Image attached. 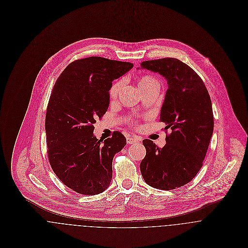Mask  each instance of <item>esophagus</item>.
Masks as SVG:
<instances>
[{
	"label": "esophagus",
	"instance_id": "obj_1",
	"mask_svg": "<svg viewBox=\"0 0 248 248\" xmlns=\"http://www.w3.org/2000/svg\"><path fill=\"white\" fill-rule=\"evenodd\" d=\"M140 141V139L135 136H128L127 137V142L128 144H134L136 142Z\"/></svg>",
	"mask_w": 248,
	"mask_h": 248
}]
</instances>
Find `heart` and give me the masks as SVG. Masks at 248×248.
<instances>
[{
	"label": "heart",
	"instance_id": "heart-1",
	"mask_svg": "<svg viewBox=\"0 0 248 248\" xmlns=\"http://www.w3.org/2000/svg\"><path fill=\"white\" fill-rule=\"evenodd\" d=\"M153 84H158V82L155 78H153L151 76H143L139 81V87H140V90L141 89H145V88H147V87H149V86H151ZM122 87H123V81L122 80L115 82L110 87V89H109V96H110L111 99H114V98L117 97V95L119 94L120 91L122 90Z\"/></svg>",
	"mask_w": 248,
	"mask_h": 248
}]
</instances>
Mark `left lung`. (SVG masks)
<instances>
[{
    "mask_svg": "<svg viewBox=\"0 0 248 248\" xmlns=\"http://www.w3.org/2000/svg\"><path fill=\"white\" fill-rule=\"evenodd\" d=\"M163 76L168 90L160 109L164 130H171L159 148L144 140L146 155L140 163L145 182L172 190L190 182L202 167L214 130L212 102L197 72L176 58L144 61L140 68Z\"/></svg>",
    "mask_w": 248,
    "mask_h": 248,
    "instance_id": "1",
    "label": "left lung"
}]
</instances>
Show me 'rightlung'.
<instances>
[{
  "label": "right lung",
  "instance_id": "add662e5",
  "mask_svg": "<svg viewBox=\"0 0 248 248\" xmlns=\"http://www.w3.org/2000/svg\"><path fill=\"white\" fill-rule=\"evenodd\" d=\"M129 62L88 57L71 63L58 77L46 108L47 155L53 172L73 191L87 196L104 192L112 177V158L126 145L114 132L104 141L93 124L109 105L112 81L130 71Z\"/></svg>",
  "mask_w": 248,
  "mask_h": 248
}]
</instances>
